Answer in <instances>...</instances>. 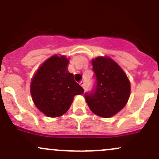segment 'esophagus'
<instances>
[{
	"mask_svg": "<svg viewBox=\"0 0 159 159\" xmlns=\"http://www.w3.org/2000/svg\"><path fill=\"white\" fill-rule=\"evenodd\" d=\"M80 84H81V87H82L83 89H84V88H85V81H81V82H80Z\"/></svg>",
	"mask_w": 159,
	"mask_h": 159,
	"instance_id": "1",
	"label": "esophagus"
}]
</instances>
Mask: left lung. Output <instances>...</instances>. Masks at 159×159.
Segmentation results:
<instances>
[{
	"label": "left lung",
	"instance_id": "obj_1",
	"mask_svg": "<svg viewBox=\"0 0 159 159\" xmlns=\"http://www.w3.org/2000/svg\"><path fill=\"white\" fill-rule=\"evenodd\" d=\"M95 83L91 92L84 94L86 102L93 113L110 118L127 103L131 85L122 68L110 57H98L92 60Z\"/></svg>",
	"mask_w": 159,
	"mask_h": 159
}]
</instances>
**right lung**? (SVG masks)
Instances as JSON below:
<instances>
[{
	"label": "right lung",
	"instance_id": "1",
	"mask_svg": "<svg viewBox=\"0 0 159 159\" xmlns=\"http://www.w3.org/2000/svg\"><path fill=\"white\" fill-rule=\"evenodd\" d=\"M68 59L54 55L41 65L30 83L32 99L38 108L51 118L61 116L70 108L74 96L84 92L74 75L67 70Z\"/></svg>",
	"mask_w": 159,
	"mask_h": 159
}]
</instances>
